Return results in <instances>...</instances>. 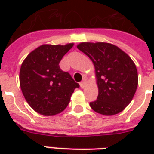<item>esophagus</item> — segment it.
<instances>
[{
  "mask_svg": "<svg viewBox=\"0 0 154 154\" xmlns=\"http://www.w3.org/2000/svg\"><path fill=\"white\" fill-rule=\"evenodd\" d=\"M85 84H86V81L83 80L82 82H80V87H82V88H83V87H85Z\"/></svg>",
  "mask_w": 154,
  "mask_h": 154,
  "instance_id": "esophagus-1",
  "label": "esophagus"
}]
</instances>
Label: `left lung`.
<instances>
[{"mask_svg":"<svg viewBox=\"0 0 154 154\" xmlns=\"http://www.w3.org/2000/svg\"><path fill=\"white\" fill-rule=\"evenodd\" d=\"M77 48L92 61L98 86L97 100L90 102L97 113L113 116L129 105L138 87V72L127 54L108 43H81Z\"/></svg>","mask_w":154,"mask_h":154,"instance_id":"1","label":"left lung"}]
</instances>
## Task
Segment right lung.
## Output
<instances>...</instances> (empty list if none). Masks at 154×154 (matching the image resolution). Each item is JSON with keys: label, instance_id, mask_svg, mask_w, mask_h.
Here are the masks:
<instances>
[{"label": "right lung", "instance_id": "obj_1", "mask_svg": "<svg viewBox=\"0 0 154 154\" xmlns=\"http://www.w3.org/2000/svg\"><path fill=\"white\" fill-rule=\"evenodd\" d=\"M73 46L43 44L26 57L20 71L22 93L32 109L44 116L63 111L72 94L80 87L59 67L65 54Z\"/></svg>", "mask_w": 154, "mask_h": 154}]
</instances>
